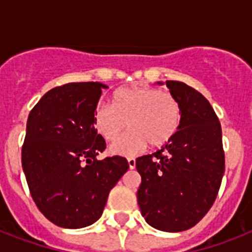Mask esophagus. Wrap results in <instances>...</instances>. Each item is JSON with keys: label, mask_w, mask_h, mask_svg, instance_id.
Masks as SVG:
<instances>
[{"label": "esophagus", "mask_w": 252, "mask_h": 252, "mask_svg": "<svg viewBox=\"0 0 252 252\" xmlns=\"http://www.w3.org/2000/svg\"><path fill=\"white\" fill-rule=\"evenodd\" d=\"M128 165H129L130 170H133L136 167V159L134 158H128Z\"/></svg>", "instance_id": "1"}]
</instances>
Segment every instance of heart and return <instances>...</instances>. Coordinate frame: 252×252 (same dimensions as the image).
I'll list each match as a JSON object with an SVG mask.
<instances>
[{"label":"heart","mask_w":252,"mask_h":252,"mask_svg":"<svg viewBox=\"0 0 252 252\" xmlns=\"http://www.w3.org/2000/svg\"><path fill=\"white\" fill-rule=\"evenodd\" d=\"M182 110L179 102L167 91L152 87L129 86L119 89L112 95V107L98 104L93 115L96 132L107 141H115L111 153L133 157L145 149L162 148L171 141L180 126Z\"/></svg>","instance_id":"1"}]
</instances>
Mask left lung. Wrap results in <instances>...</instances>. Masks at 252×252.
Returning a JSON list of instances; mask_svg holds the SVG:
<instances>
[{
    "label": "left lung",
    "instance_id": "1",
    "mask_svg": "<svg viewBox=\"0 0 252 252\" xmlns=\"http://www.w3.org/2000/svg\"><path fill=\"white\" fill-rule=\"evenodd\" d=\"M166 86L180 104V126L168 144L136 159L141 175L137 201L150 226L176 233L195 226L213 205L225 154L221 124L211 103L179 81H166Z\"/></svg>",
    "mask_w": 252,
    "mask_h": 252
}]
</instances>
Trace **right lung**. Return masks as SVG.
Listing matches in <instances>:
<instances>
[{"mask_svg": "<svg viewBox=\"0 0 252 252\" xmlns=\"http://www.w3.org/2000/svg\"><path fill=\"white\" fill-rule=\"evenodd\" d=\"M107 87L100 82L55 87L27 119L22 167L36 207L57 226L81 229L98 221L108 193L129 168L119 156L96 158L106 141L93 115Z\"/></svg>", "mask_w": 252, "mask_h": 252, "instance_id": "obj_1", "label": "right lung"}]
</instances>
